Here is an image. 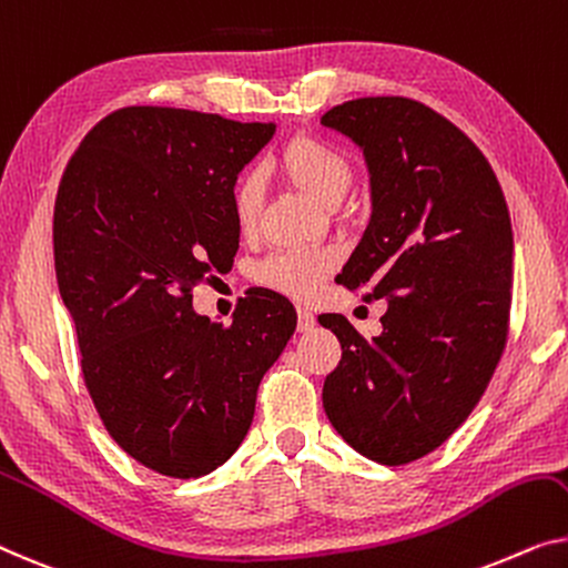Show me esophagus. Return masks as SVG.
Segmentation results:
<instances>
[{
    "label": "esophagus",
    "instance_id": "34e87169",
    "mask_svg": "<svg viewBox=\"0 0 568 568\" xmlns=\"http://www.w3.org/2000/svg\"><path fill=\"white\" fill-rule=\"evenodd\" d=\"M313 326H316V316L308 308H298V332H313Z\"/></svg>",
    "mask_w": 568,
    "mask_h": 568
}]
</instances>
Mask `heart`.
I'll return each instance as SVG.
<instances>
[{
	"label": "heart",
	"mask_w": 568,
	"mask_h": 568,
	"mask_svg": "<svg viewBox=\"0 0 568 568\" xmlns=\"http://www.w3.org/2000/svg\"><path fill=\"white\" fill-rule=\"evenodd\" d=\"M281 168L295 189L318 201L321 206H338L354 181L349 158L332 142L311 138V134H298L287 142L281 152ZM262 199H265V178L257 168H247L236 178L232 191V211L242 232L255 226ZM334 265L336 260L326 250L281 252L257 267V283L291 298L308 301L332 275Z\"/></svg>",
	"instance_id": "obj_1"
}]
</instances>
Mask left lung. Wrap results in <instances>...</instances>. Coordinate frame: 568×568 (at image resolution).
I'll list each match as a JSON object with an SVG mask.
<instances>
[{"label": "left lung", "instance_id": "1", "mask_svg": "<svg viewBox=\"0 0 568 568\" xmlns=\"http://www.w3.org/2000/svg\"><path fill=\"white\" fill-rule=\"evenodd\" d=\"M321 124L349 138L369 173V224L338 281L387 301L372 338L338 313L318 316L342 344L324 410L354 452L397 467L467 420L503 357L510 214L479 148L420 101H344Z\"/></svg>", "mask_w": 568, "mask_h": 568}]
</instances>
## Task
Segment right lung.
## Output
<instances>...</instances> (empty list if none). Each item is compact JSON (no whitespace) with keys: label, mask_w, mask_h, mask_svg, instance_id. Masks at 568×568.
Listing matches in <instances>:
<instances>
[{"label":"right lung","mask_w":568,"mask_h":568,"mask_svg":"<svg viewBox=\"0 0 568 568\" xmlns=\"http://www.w3.org/2000/svg\"><path fill=\"white\" fill-rule=\"evenodd\" d=\"M273 134V122L124 106L81 140L58 189V291L89 395L109 436L165 477H203L240 448L295 332L273 291L244 298L232 326L191 303L234 262L236 175Z\"/></svg>","instance_id":"right-lung-1"}]
</instances>
